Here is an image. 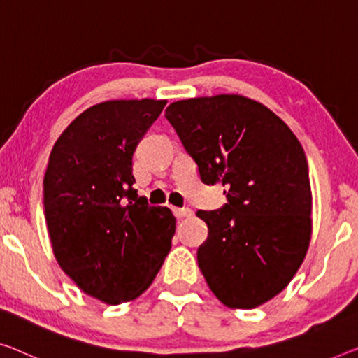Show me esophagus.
I'll return each mask as SVG.
<instances>
[{
  "label": "esophagus",
  "instance_id": "esophagus-1",
  "mask_svg": "<svg viewBox=\"0 0 358 358\" xmlns=\"http://www.w3.org/2000/svg\"><path fill=\"white\" fill-rule=\"evenodd\" d=\"M173 214L178 219H182V217L192 216V210L190 208H173Z\"/></svg>",
  "mask_w": 358,
  "mask_h": 358
}]
</instances>
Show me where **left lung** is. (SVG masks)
Here are the masks:
<instances>
[{
    "instance_id": "left-lung-1",
    "label": "left lung",
    "mask_w": 358,
    "mask_h": 358,
    "mask_svg": "<svg viewBox=\"0 0 358 358\" xmlns=\"http://www.w3.org/2000/svg\"><path fill=\"white\" fill-rule=\"evenodd\" d=\"M164 117L201 182L225 187L222 208L196 213L208 225L196 251L208 287L235 309L264 304L287 288L309 248L304 148L277 115L243 96L173 102Z\"/></svg>"
}]
</instances>
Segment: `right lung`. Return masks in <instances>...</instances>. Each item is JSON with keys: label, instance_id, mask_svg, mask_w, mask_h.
I'll return each mask as SVG.
<instances>
[{"label": "right lung", "instance_id": "1", "mask_svg": "<svg viewBox=\"0 0 358 358\" xmlns=\"http://www.w3.org/2000/svg\"><path fill=\"white\" fill-rule=\"evenodd\" d=\"M166 101H108L85 110L52 147L43 205L62 271L107 304L150 287L171 250L176 217L133 189L137 144Z\"/></svg>", "mask_w": 358, "mask_h": 358}]
</instances>
